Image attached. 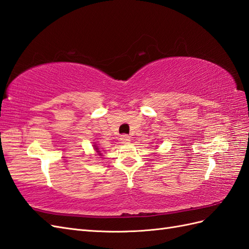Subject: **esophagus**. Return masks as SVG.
Instances as JSON below:
<instances>
[{
    "mask_svg": "<svg viewBox=\"0 0 249 249\" xmlns=\"http://www.w3.org/2000/svg\"><path fill=\"white\" fill-rule=\"evenodd\" d=\"M120 141L122 143H128L130 141V138L127 136V135H122L120 138Z\"/></svg>",
    "mask_w": 249,
    "mask_h": 249,
    "instance_id": "esophagus-1",
    "label": "esophagus"
}]
</instances>
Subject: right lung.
Listing matches in <instances>:
<instances>
[{
    "label": "right lung",
    "mask_w": 249,
    "mask_h": 249,
    "mask_svg": "<svg viewBox=\"0 0 249 249\" xmlns=\"http://www.w3.org/2000/svg\"><path fill=\"white\" fill-rule=\"evenodd\" d=\"M93 147H94L95 151H97V152H98V154H99V156H101L102 154H101V151L99 150V147H98V146H97V145H93Z\"/></svg>",
    "instance_id": "add662e5"
}]
</instances>
